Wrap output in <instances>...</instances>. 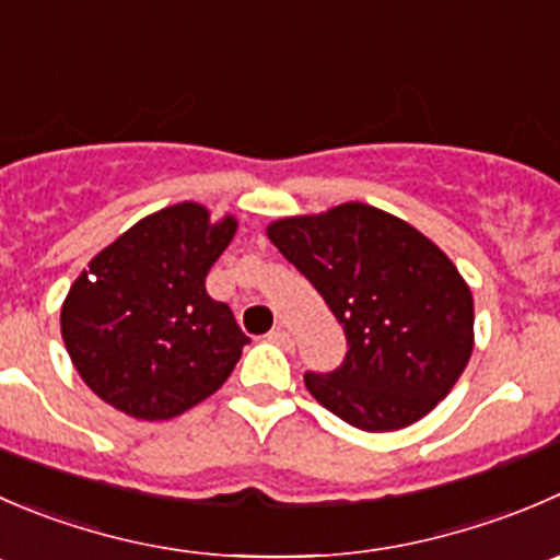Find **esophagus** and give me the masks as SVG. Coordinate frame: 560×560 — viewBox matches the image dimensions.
<instances>
[{
	"label": "esophagus",
	"instance_id": "obj_1",
	"mask_svg": "<svg viewBox=\"0 0 560 560\" xmlns=\"http://www.w3.org/2000/svg\"><path fill=\"white\" fill-rule=\"evenodd\" d=\"M270 341H276V345H281L284 350H292V345H295V339H292V334L287 328H273L268 334Z\"/></svg>",
	"mask_w": 560,
	"mask_h": 560
}]
</instances>
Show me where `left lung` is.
Masks as SVG:
<instances>
[{
    "label": "left lung",
    "instance_id": "obj_1",
    "mask_svg": "<svg viewBox=\"0 0 560 560\" xmlns=\"http://www.w3.org/2000/svg\"><path fill=\"white\" fill-rule=\"evenodd\" d=\"M268 237L345 328L339 369L306 372L308 394L363 432L424 418L474 352V295L416 226L372 205L273 221Z\"/></svg>",
    "mask_w": 560,
    "mask_h": 560
}]
</instances>
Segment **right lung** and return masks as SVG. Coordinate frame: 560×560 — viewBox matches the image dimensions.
<instances>
[{
  "instance_id": "add662e5",
  "label": "right lung",
  "mask_w": 560,
  "mask_h": 560,
  "mask_svg": "<svg viewBox=\"0 0 560 560\" xmlns=\"http://www.w3.org/2000/svg\"><path fill=\"white\" fill-rule=\"evenodd\" d=\"M237 221L197 202L148 215L103 248L62 303L75 372L117 410L164 421L226 383L248 336L205 290Z\"/></svg>"
}]
</instances>
